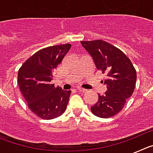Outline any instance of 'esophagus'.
Wrapping results in <instances>:
<instances>
[{
    "label": "esophagus",
    "mask_w": 153,
    "mask_h": 153,
    "mask_svg": "<svg viewBox=\"0 0 153 153\" xmlns=\"http://www.w3.org/2000/svg\"><path fill=\"white\" fill-rule=\"evenodd\" d=\"M77 90L79 92H83V93L86 91V90H85V89L83 88H81V87H77Z\"/></svg>",
    "instance_id": "1"
}]
</instances>
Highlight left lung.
Wrapping results in <instances>:
<instances>
[{
    "instance_id": "8db88e82",
    "label": "left lung",
    "mask_w": 153,
    "mask_h": 153,
    "mask_svg": "<svg viewBox=\"0 0 153 153\" xmlns=\"http://www.w3.org/2000/svg\"><path fill=\"white\" fill-rule=\"evenodd\" d=\"M93 58L97 70L106 73L104 80L107 90L98 94V101L90 107L93 114L100 118L115 116L123 108L127 99L134 92L136 71L132 62L123 51L101 40L81 41Z\"/></svg>"
}]
</instances>
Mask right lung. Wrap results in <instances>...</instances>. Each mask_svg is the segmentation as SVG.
Returning a JSON list of instances; mask_svg holds the SVG:
<instances>
[{
  "mask_svg": "<svg viewBox=\"0 0 153 153\" xmlns=\"http://www.w3.org/2000/svg\"><path fill=\"white\" fill-rule=\"evenodd\" d=\"M71 44L48 47L36 52L19 69L17 83L31 111L43 120L60 117L66 110L71 90L51 83L53 71Z\"/></svg>",
  "mask_w": 153,
  "mask_h": 153,
  "instance_id": "obj_1",
  "label": "right lung"
}]
</instances>
